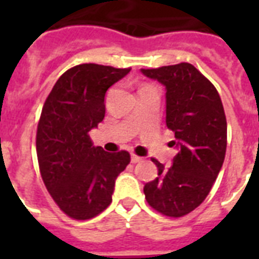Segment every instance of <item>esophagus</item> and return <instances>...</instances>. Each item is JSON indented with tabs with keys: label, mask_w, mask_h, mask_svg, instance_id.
Instances as JSON below:
<instances>
[{
	"label": "esophagus",
	"mask_w": 259,
	"mask_h": 259,
	"mask_svg": "<svg viewBox=\"0 0 259 259\" xmlns=\"http://www.w3.org/2000/svg\"><path fill=\"white\" fill-rule=\"evenodd\" d=\"M142 161H144V158L140 157V156H136V154H132V162H133V164H137V162Z\"/></svg>",
	"instance_id": "obj_1"
}]
</instances>
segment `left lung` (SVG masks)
I'll use <instances>...</instances> for the list:
<instances>
[{"label":"left lung","instance_id":"obj_1","mask_svg":"<svg viewBox=\"0 0 259 259\" xmlns=\"http://www.w3.org/2000/svg\"><path fill=\"white\" fill-rule=\"evenodd\" d=\"M141 72L165 87L166 126L177 149L172 166L153 158L158 176L144 187L146 201L165 217L180 218L199 207L221 172L227 122L213 84L189 63Z\"/></svg>","mask_w":259,"mask_h":259}]
</instances>
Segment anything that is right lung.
I'll list each match as a JSON object with an SVG mask.
<instances>
[{
	"instance_id": "obj_1",
	"label": "right lung",
	"mask_w": 259,
	"mask_h": 259,
	"mask_svg": "<svg viewBox=\"0 0 259 259\" xmlns=\"http://www.w3.org/2000/svg\"><path fill=\"white\" fill-rule=\"evenodd\" d=\"M129 72L93 63L75 66L42 106L36 136L40 173L55 203L72 219H91L107 208L115 179L130 162L127 152L107 153L89 136L105 118L106 91Z\"/></svg>"
}]
</instances>
